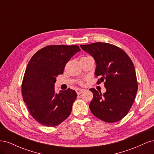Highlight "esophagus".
I'll use <instances>...</instances> for the list:
<instances>
[{"label": "esophagus", "mask_w": 154, "mask_h": 154, "mask_svg": "<svg viewBox=\"0 0 154 154\" xmlns=\"http://www.w3.org/2000/svg\"><path fill=\"white\" fill-rule=\"evenodd\" d=\"M83 91H84V89H83V88H76V92L78 94H80L81 93L83 92Z\"/></svg>", "instance_id": "34e87169"}]
</instances>
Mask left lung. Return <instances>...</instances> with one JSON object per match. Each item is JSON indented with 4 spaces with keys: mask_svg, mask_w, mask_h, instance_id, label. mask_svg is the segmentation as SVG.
Masks as SVG:
<instances>
[{
    "mask_svg": "<svg viewBox=\"0 0 154 154\" xmlns=\"http://www.w3.org/2000/svg\"><path fill=\"white\" fill-rule=\"evenodd\" d=\"M96 62L94 74L100 76L97 83L105 81L106 92L90 88L93 99L89 108L96 118L107 123L118 122L127 114L137 92L133 62L124 51L108 43L80 45Z\"/></svg>",
    "mask_w": 154,
    "mask_h": 154,
    "instance_id": "left-lung-1",
    "label": "left lung"
}]
</instances>
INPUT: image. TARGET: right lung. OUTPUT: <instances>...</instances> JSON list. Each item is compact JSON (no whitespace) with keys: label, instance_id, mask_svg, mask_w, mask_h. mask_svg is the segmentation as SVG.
<instances>
[{"label":"right lung","instance_id":"add662e5","mask_svg":"<svg viewBox=\"0 0 154 154\" xmlns=\"http://www.w3.org/2000/svg\"><path fill=\"white\" fill-rule=\"evenodd\" d=\"M78 45H49L32 56L27 64L22 84L23 99L31 115L47 127L58 125L71 114L77 97L68 88L57 93V76L63 72L67 62L77 52Z\"/></svg>","mask_w":154,"mask_h":154}]
</instances>
